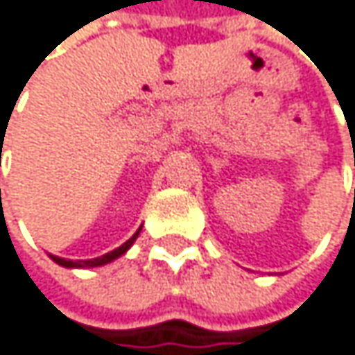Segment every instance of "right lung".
Wrapping results in <instances>:
<instances>
[{"mask_svg": "<svg viewBox=\"0 0 355 355\" xmlns=\"http://www.w3.org/2000/svg\"><path fill=\"white\" fill-rule=\"evenodd\" d=\"M140 230L142 227H138L136 230V234L130 239V241H125L121 247H116L114 251H108V253H104V255H100V257H93V260H65V257H59V255H51V260L55 262V264H59V266H63V268H95V266H104V264H110V262H114V260H119L121 255H125L128 253V249L136 243V239H138V234H140Z\"/></svg>", "mask_w": 355, "mask_h": 355, "instance_id": "1", "label": "right lung"}]
</instances>
